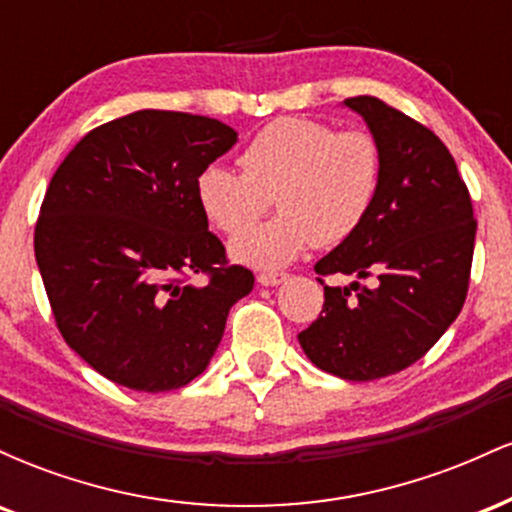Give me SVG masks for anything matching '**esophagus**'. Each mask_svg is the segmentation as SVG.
<instances>
[{
    "label": "esophagus",
    "instance_id": "esophagus-1",
    "mask_svg": "<svg viewBox=\"0 0 512 512\" xmlns=\"http://www.w3.org/2000/svg\"><path fill=\"white\" fill-rule=\"evenodd\" d=\"M286 281V274L281 272H262L260 276H257V284L260 286H279L284 284Z\"/></svg>",
    "mask_w": 512,
    "mask_h": 512
}]
</instances>
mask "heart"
<instances>
[{
	"label": "heart",
	"instance_id": "obj_1",
	"mask_svg": "<svg viewBox=\"0 0 512 512\" xmlns=\"http://www.w3.org/2000/svg\"><path fill=\"white\" fill-rule=\"evenodd\" d=\"M240 161L245 173L207 163L195 197L211 226L236 233L275 192L280 214L231 240L233 260L257 269L291 264L313 243H342L366 221L383 180V154L368 132H334L303 117L269 122Z\"/></svg>",
	"mask_w": 512,
	"mask_h": 512
}]
</instances>
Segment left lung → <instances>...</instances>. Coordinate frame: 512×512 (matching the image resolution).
<instances>
[{"label": "left lung", "mask_w": 512, "mask_h": 512, "mask_svg": "<svg viewBox=\"0 0 512 512\" xmlns=\"http://www.w3.org/2000/svg\"><path fill=\"white\" fill-rule=\"evenodd\" d=\"M342 105L378 142L383 180L366 221L315 264L354 281L325 286L322 315L298 342L325 373L368 383L419 361L460 315L477 221L455 158L431 129L373 96Z\"/></svg>", "instance_id": "8db88e82"}]
</instances>
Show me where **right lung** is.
<instances>
[{"label":"right lung","instance_id":"right-lung-1","mask_svg":"<svg viewBox=\"0 0 512 512\" xmlns=\"http://www.w3.org/2000/svg\"><path fill=\"white\" fill-rule=\"evenodd\" d=\"M236 142L211 117L139 110L88 132L52 175L35 262L64 342L103 378L137 392L187 385L252 291L195 197L199 170ZM199 271L207 285L179 281Z\"/></svg>","mask_w":512,"mask_h":512}]
</instances>
